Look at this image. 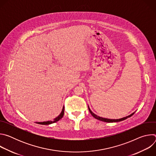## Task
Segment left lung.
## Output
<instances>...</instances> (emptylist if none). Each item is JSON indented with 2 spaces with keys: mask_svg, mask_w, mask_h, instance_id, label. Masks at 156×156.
<instances>
[{
  "mask_svg": "<svg viewBox=\"0 0 156 156\" xmlns=\"http://www.w3.org/2000/svg\"><path fill=\"white\" fill-rule=\"evenodd\" d=\"M88 108H89V110H90V112L91 113V114L93 115V117H94L95 119L100 120V121H102V122H107V123H112V122H120V121H123L126 119H128V117H131L133 114H135V112H134L133 113H132L131 114L126 116V117H123L122 119H106V118H103V117H99V116H98L97 115H96L95 114H94L91 110L90 109V107H89L88 105Z\"/></svg>",
  "mask_w": 156,
  "mask_h": 156,
  "instance_id": "1",
  "label": "left lung"
}]
</instances>
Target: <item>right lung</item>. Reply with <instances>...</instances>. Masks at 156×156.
<instances>
[{
    "label": "right lung",
    "instance_id": "1",
    "mask_svg": "<svg viewBox=\"0 0 156 156\" xmlns=\"http://www.w3.org/2000/svg\"><path fill=\"white\" fill-rule=\"evenodd\" d=\"M63 114H64V106L63 107L62 110V112H60V114H59V115H58V116H57L56 118H55L53 120H50V121H47V122H36V123H38V124H41V125H50V124L55 123V122H57V121H58L59 120H60V119L63 117Z\"/></svg>",
    "mask_w": 156,
    "mask_h": 156
}]
</instances>
